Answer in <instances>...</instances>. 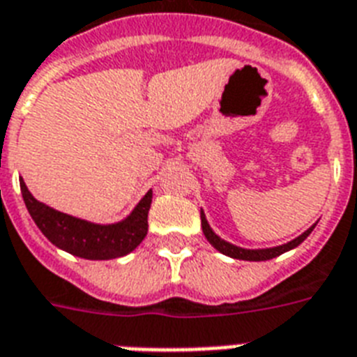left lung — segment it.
Segmentation results:
<instances>
[{
    "label": "left lung",
    "mask_w": 357,
    "mask_h": 357,
    "mask_svg": "<svg viewBox=\"0 0 357 357\" xmlns=\"http://www.w3.org/2000/svg\"><path fill=\"white\" fill-rule=\"evenodd\" d=\"M200 218H202V229H204V235L209 243L218 250V252H222L224 255H229V257H234V259H243V261H266V259H272V257H278V255L285 254L289 250L296 248L300 243H304L307 235L313 231L317 224H313L310 229H305L304 234L300 235V237L293 238L291 243L287 244H282V246H274V248H259V250H248V248H241V246H235V244L228 243V241H224V238L218 237L215 231L211 229V226L207 224V218L204 215V211L200 213Z\"/></svg>",
    "instance_id": "1"
}]
</instances>
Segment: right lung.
Wrapping results in <instances>:
<instances>
[{
	"mask_svg": "<svg viewBox=\"0 0 357 357\" xmlns=\"http://www.w3.org/2000/svg\"><path fill=\"white\" fill-rule=\"evenodd\" d=\"M25 207L42 234L57 248L83 259H116L133 252L148 234L151 190L137 204L129 217L116 224H94L70 217L42 204L31 195L24 179L20 181Z\"/></svg>",
	"mask_w": 357,
	"mask_h": 357,
	"instance_id": "right-lung-1",
	"label": "right lung"
}]
</instances>
